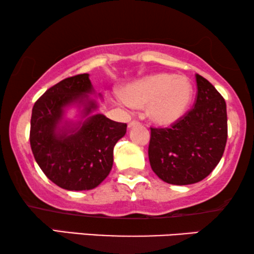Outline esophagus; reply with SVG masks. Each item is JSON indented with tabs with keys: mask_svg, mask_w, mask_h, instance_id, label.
Wrapping results in <instances>:
<instances>
[{
	"mask_svg": "<svg viewBox=\"0 0 254 254\" xmlns=\"http://www.w3.org/2000/svg\"><path fill=\"white\" fill-rule=\"evenodd\" d=\"M138 125H140V123H138V121H136V120H131L129 124H128V127H134V126H138Z\"/></svg>",
	"mask_w": 254,
	"mask_h": 254,
	"instance_id": "1",
	"label": "esophagus"
}]
</instances>
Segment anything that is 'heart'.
Instances as JSON below:
<instances>
[{"instance_id":"heart-1","label":"heart","mask_w":254,"mask_h":254,"mask_svg":"<svg viewBox=\"0 0 254 254\" xmlns=\"http://www.w3.org/2000/svg\"><path fill=\"white\" fill-rule=\"evenodd\" d=\"M193 97L192 83L185 76L157 72L128 84L124 102L135 109L147 106L149 120L170 126L186 113Z\"/></svg>"}]
</instances>
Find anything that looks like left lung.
Instances as JSON below:
<instances>
[{"label":"left lung","mask_w":254,"mask_h":254,"mask_svg":"<svg viewBox=\"0 0 254 254\" xmlns=\"http://www.w3.org/2000/svg\"><path fill=\"white\" fill-rule=\"evenodd\" d=\"M196 98L170 127H150V166L163 182L190 185L206 178L223 156L228 137L227 105L221 93L196 74Z\"/></svg>","instance_id":"8db88e82"}]
</instances>
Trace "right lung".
Here are the masks:
<instances>
[{"mask_svg":"<svg viewBox=\"0 0 254 254\" xmlns=\"http://www.w3.org/2000/svg\"><path fill=\"white\" fill-rule=\"evenodd\" d=\"M92 91L89 74L62 79L34 103L31 117L30 144L36 162L51 182L68 190L95 189L109 176L113 148L126 134L127 124L95 114L70 131L57 134L64 107L88 100ZM97 105L88 100L85 113Z\"/></svg>","mask_w":254,"mask_h":254,"instance_id":"1","label":"right lung"}]
</instances>
